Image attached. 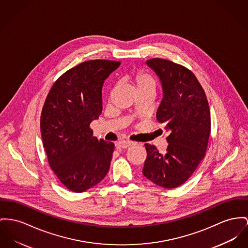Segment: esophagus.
<instances>
[{"mask_svg": "<svg viewBox=\"0 0 248 248\" xmlns=\"http://www.w3.org/2000/svg\"><path fill=\"white\" fill-rule=\"evenodd\" d=\"M132 142L131 141H120L116 144V149H128L132 146Z\"/></svg>", "mask_w": 248, "mask_h": 248, "instance_id": "1", "label": "esophagus"}]
</instances>
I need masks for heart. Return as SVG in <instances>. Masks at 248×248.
<instances>
[{"label": "heart", "mask_w": 248, "mask_h": 248, "mask_svg": "<svg viewBox=\"0 0 248 248\" xmlns=\"http://www.w3.org/2000/svg\"><path fill=\"white\" fill-rule=\"evenodd\" d=\"M126 80L131 83L136 93L149 92L154 95L156 90L155 79L147 72L137 71L126 76Z\"/></svg>", "instance_id": "b5f03b06"}]
</instances>
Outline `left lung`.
I'll use <instances>...</instances> for the list:
<instances>
[{
  "mask_svg": "<svg viewBox=\"0 0 248 248\" xmlns=\"http://www.w3.org/2000/svg\"><path fill=\"white\" fill-rule=\"evenodd\" d=\"M160 80L163 99L156 113L169 132L164 154L146 144L144 176L165 189L179 187L195 172L205 156L211 132L208 99L192 71L171 61L146 62Z\"/></svg>",
  "mask_w": 248,
  "mask_h": 248,
  "instance_id": "obj_1",
  "label": "left lung"
}]
</instances>
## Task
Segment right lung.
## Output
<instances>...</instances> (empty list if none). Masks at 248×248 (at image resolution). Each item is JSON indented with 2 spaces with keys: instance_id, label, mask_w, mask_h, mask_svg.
<instances>
[{
  "instance_id": "add662e5",
  "label": "right lung",
  "mask_w": 248,
  "mask_h": 248,
  "mask_svg": "<svg viewBox=\"0 0 248 248\" xmlns=\"http://www.w3.org/2000/svg\"><path fill=\"white\" fill-rule=\"evenodd\" d=\"M119 62L91 60L69 69L50 88L40 130L50 168L66 188L84 192L107 175L115 145L89 128L102 111L104 81Z\"/></svg>"
}]
</instances>
